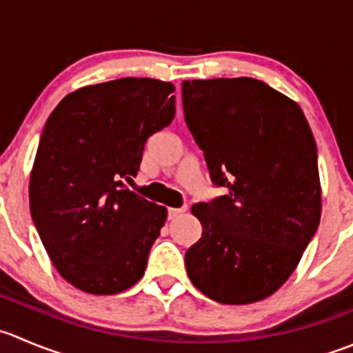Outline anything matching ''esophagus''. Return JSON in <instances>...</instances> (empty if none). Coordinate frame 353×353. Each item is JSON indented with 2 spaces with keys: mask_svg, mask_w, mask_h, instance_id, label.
I'll return each mask as SVG.
<instances>
[{
  "mask_svg": "<svg viewBox=\"0 0 353 353\" xmlns=\"http://www.w3.org/2000/svg\"><path fill=\"white\" fill-rule=\"evenodd\" d=\"M186 205L184 207H179V208H169V212H167V215H169V219H176L177 215H181L183 212H186Z\"/></svg>",
  "mask_w": 353,
  "mask_h": 353,
  "instance_id": "esophagus-1",
  "label": "esophagus"
}]
</instances>
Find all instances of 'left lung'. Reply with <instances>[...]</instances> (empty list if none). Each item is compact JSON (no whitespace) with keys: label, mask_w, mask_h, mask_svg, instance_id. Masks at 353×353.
<instances>
[{"label":"left lung","mask_w":353,"mask_h":353,"mask_svg":"<svg viewBox=\"0 0 353 353\" xmlns=\"http://www.w3.org/2000/svg\"><path fill=\"white\" fill-rule=\"evenodd\" d=\"M184 121L225 194L193 205L191 283L219 303L259 302L295 271L321 221L317 146L302 108L252 77L183 81Z\"/></svg>","instance_id":"left-lung-1"}]
</instances>
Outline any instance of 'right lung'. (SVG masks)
I'll list each match as a JSON object with an SVG mask.
<instances>
[{"label":"right lung","instance_id":"1","mask_svg":"<svg viewBox=\"0 0 353 353\" xmlns=\"http://www.w3.org/2000/svg\"><path fill=\"white\" fill-rule=\"evenodd\" d=\"M170 82L122 77L67 94L44 124L30 172L36 231L75 288L114 295L145 274L167 208L128 188L148 138L174 121Z\"/></svg>","mask_w":353,"mask_h":353}]
</instances>
